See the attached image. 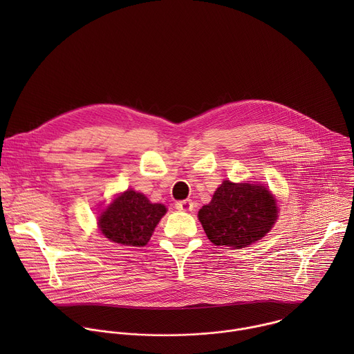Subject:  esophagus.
Returning a JSON list of instances; mask_svg holds the SVG:
<instances>
[{
  "instance_id": "34e87169",
  "label": "esophagus",
  "mask_w": 354,
  "mask_h": 354,
  "mask_svg": "<svg viewBox=\"0 0 354 354\" xmlns=\"http://www.w3.org/2000/svg\"><path fill=\"white\" fill-rule=\"evenodd\" d=\"M175 207L180 212H192L193 210V201L186 198V200H180V201H176Z\"/></svg>"
}]
</instances>
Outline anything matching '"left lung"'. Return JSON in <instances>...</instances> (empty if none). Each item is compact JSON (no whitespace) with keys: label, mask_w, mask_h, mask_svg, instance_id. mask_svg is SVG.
<instances>
[{"label":"left lung","mask_w":354,"mask_h":354,"mask_svg":"<svg viewBox=\"0 0 354 354\" xmlns=\"http://www.w3.org/2000/svg\"><path fill=\"white\" fill-rule=\"evenodd\" d=\"M197 216L214 245L235 249L265 236L279 213L276 200L266 187L224 180Z\"/></svg>","instance_id":"obj_1"}]
</instances>
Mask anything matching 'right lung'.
I'll return each mask as SVG.
<instances>
[{
  "label": "right lung",
  "mask_w": 354,
  "mask_h": 354,
  "mask_svg": "<svg viewBox=\"0 0 354 354\" xmlns=\"http://www.w3.org/2000/svg\"><path fill=\"white\" fill-rule=\"evenodd\" d=\"M165 213L164 205L151 203L144 194L127 190L99 217V228L119 245L144 246Z\"/></svg>",
  "instance_id": "right-lung-1"
}]
</instances>
